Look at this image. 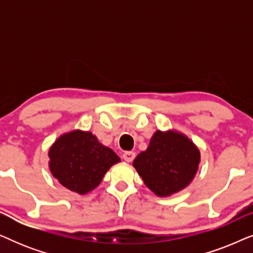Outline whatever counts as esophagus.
Segmentation results:
<instances>
[{
	"label": "esophagus",
	"mask_w": 253,
	"mask_h": 253,
	"mask_svg": "<svg viewBox=\"0 0 253 253\" xmlns=\"http://www.w3.org/2000/svg\"><path fill=\"white\" fill-rule=\"evenodd\" d=\"M134 157H136V153L134 152H131V151H127V152H124L122 158L126 160V162H131L134 159Z\"/></svg>",
	"instance_id": "34e87169"
}]
</instances>
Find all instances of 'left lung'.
<instances>
[{"label":"left lung","instance_id":"8db88e82","mask_svg":"<svg viewBox=\"0 0 253 253\" xmlns=\"http://www.w3.org/2000/svg\"><path fill=\"white\" fill-rule=\"evenodd\" d=\"M200 161L196 145L176 131L158 130L147 150L138 154L133 167L145 185L159 197L181 191L195 177Z\"/></svg>","mask_w":253,"mask_h":253}]
</instances>
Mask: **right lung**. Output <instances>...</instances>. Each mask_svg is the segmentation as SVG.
<instances>
[{
    "instance_id": "1",
    "label": "right lung",
    "mask_w": 253,
    "mask_h": 253,
    "mask_svg": "<svg viewBox=\"0 0 253 253\" xmlns=\"http://www.w3.org/2000/svg\"><path fill=\"white\" fill-rule=\"evenodd\" d=\"M48 155L54 177L79 195L96 188L108 169L121 161L115 152L100 144L95 136L81 130L62 134Z\"/></svg>"
}]
</instances>
